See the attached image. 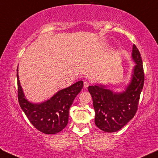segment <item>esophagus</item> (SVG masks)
Wrapping results in <instances>:
<instances>
[{
	"instance_id": "esophagus-1",
	"label": "esophagus",
	"mask_w": 158,
	"mask_h": 158,
	"mask_svg": "<svg viewBox=\"0 0 158 158\" xmlns=\"http://www.w3.org/2000/svg\"><path fill=\"white\" fill-rule=\"evenodd\" d=\"M89 85H90V84H89V82H88L87 81H85L84 82V86L85 87V88H87Z\"/></svg>"
}]
</instances>
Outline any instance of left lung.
Instances as JSON below:
<instances>
[{
  "label": "left lung",
  "mask_w": 158,
  "mask_h": 158,
  "mask_svg": "<svg viewBox=\"0 0 158 158\" xmlns=\"http://www.w3.org/2000/svg\"><path fill=\"white\" fill-rule=\"evenodd\" d=\"M132 60L135 65L132 70L129 84L122 91H114L107 85L96 84L88 90L93 99L95 124L107 133L121 129L135 116L144 84V72L140 52L135 44Z\"/></svg>",
  "instance_id": "obj_1"
}]
</instances>
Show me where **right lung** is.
<instances>
[{
    "label": "right lung",
    "instance_id": "right-lung-1",
    "mask_svg": "<svg viewBox=\"0 0 158 158\" xmlns=\"http://www.w3.org/2000/svg\"><path fill=\"white\" fill-rule=\"evenodd\" d=\"M18 102L30 123L45 134H55L62 131L68 123L69 111L74 98L81 89L83 81H77L67 88L58 91L52 97L41 103L28 101L23 92L17 69Z\"/></svg>",
    "mask_w": 158,
    "mask_h": 158
}]
</instances>
